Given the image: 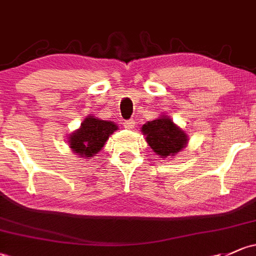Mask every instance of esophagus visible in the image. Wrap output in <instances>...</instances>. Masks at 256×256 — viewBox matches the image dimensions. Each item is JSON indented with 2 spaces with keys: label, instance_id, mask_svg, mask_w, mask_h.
<instances>
[{
  "label": "esophagus",
  "instance_id": "34e87169",
  "mask_svg": "<svg viewBox=\"0 0 256 256\" xmlns=\"http://www.w3.org/2000/svg\"><path fill=\"white\" fill-rule=\"evenodd\" d=\"M123 126H124L126 129H129V130H132V129H134V126H136V122H134L133 120H124V122H123Z\"/></svg>",
  "mask_w": 256,
  "mask_h": 256
}]
</instances>
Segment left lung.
I'll return each instance as SVG.
<instances>
[{
    "mask_svg": "<svg viewBox=\"0 0 256 256\" xmlns=\"http://www.w3.org/2000/svg\"><path fill=\"white\" fill-rule=\"evenodd\" d=\"M142 133L154 152L162 158L177 156L188 145L186 132L166 114L145 123Z\"/></svg>",
    "mask_w": 256,
    "mask_h": 256,
    "instance_id": "8db88e82",
    "label": "left lung"
}]
</instances>
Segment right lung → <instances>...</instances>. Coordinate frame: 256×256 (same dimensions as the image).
<instances>
[{
    "mask_svg": "<svg viewBox=\"0 0 256 256\" xmlns=\"http://www.w3.org/2000/svg\"><path fill=\"white\" fill-rule=\"evenodd\" d=\"M118 129L112 120H104L95 116H88L76 130L68 136V145L72 152L83 158H90L100 152L107 139Z\"/></svg>",
    "mask_w": 256,
    "mask_h": 256,
    "instance_id": "1",
    "label": "right lung"
}]
</instances>
